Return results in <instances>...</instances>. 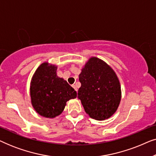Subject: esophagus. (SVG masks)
Wrapping results in <instances>:
<instances>
[{"mask_svg":"<svg viewBox=\"0 0 156 156\" xmlns=\"http://www.w3.org/2000/svg\"><path fill=\"white\" fill-rule=\"evenodd\" d=\"M72 87H73V88H74V89H75V90H76V91H77V88H76V85H75V84H73V85H72Z\"/></svg>","mask_w":156,"mask_h":156,"instance_id":"34e87169","label":"esophagus"}]
</instances>
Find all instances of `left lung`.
<instances>
[{"mask_svg":"<svg viewBox=\"0 0 156 156\" xmlns=\"http://www.w3.org/2000/svg\"><path fill=\"white\" fill-rule=\"evenodd\" d=\"M78 99L85 112L98 121L110 118L121 99L120 82L114 69L102 59L91 57L79 75Z\"/></svg>","mask_w":156,"mask_h":156,"instance_id":"left-lung-1","label":"left lung"}]
</instances>
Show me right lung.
<instances>
[{
	"label": "right lung",
	"mask_w": 156,
	"mask_h": 156,
	"mask_svg": "<svg viewBox=\"0 0 156 156\" xmlns=\"http://www.w3.org/2000/svg\"><path fill=\"white\" fill-rule=\"evenodd\" d=\"M57 67L48 62L40 65L30 82L31 104L35 112L45 118L60 115L67 101L75 99L76 91L57 75Z\"/></svg>",
	"instance_id": "add662e5"
}]
</instances>
